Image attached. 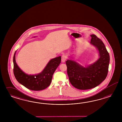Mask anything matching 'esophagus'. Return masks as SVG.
Segmentation results:
<instances>
[{"label":"esophagus","mask_w":122,"mask_h":122,"mask_svg":"<svg viewBox=\"0 0 122 122\" xmlns=\"http://www.w3.org/2000/svg\"><path fill=\"white\" fill-rule=\"evenodd\" d=\"M66 60V57L65 56L63 55V56H62V58H61L62 62L63 63H64V62H65Z\"/></svg>","instance_id":"34e87169"}]
</instances>
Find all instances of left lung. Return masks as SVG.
Returning a JSON list of instances; mask_svg holds the SVG:
<instances>
[{
	"mask_svg": "<svg viewBox=\"0 0 122 122\" xmlns=\"http://www.w3.org/2000/svg\"><path fill=\"white\" fill-rule=\"evenodd\" d=\"M90 43L99 52V58L86 67L72 60L66 61L67 73L71 84L76 89L87 90L99 85L107 76L110 56L103 42L94 34L91 35Z\"/></svg>",
	"mask_w": 122,
	"mask_h": 122,
	"instance_id": "obj_1",
	"label": "left lung"
}]
</instances>
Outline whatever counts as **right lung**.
Listing matches in <instances>:
<instances>
[{
    "label": "right lung",
    "instance_id": "right-lung-1",
    "mask_svg": "<svg viewBox=\"0 0 122 122\" xmlns=\"http://www.w3.org/2000/svg\"><path fill=\"white\" fill-rule=\"evenodd\" d=\"M15 51L13 56V72L16 80L27 89L40 91L46 89L50 85L52 76L61 61V56L51 59L43 70L37 75H28L23 72L15 62Z\"/></svg>",
    "mask_w": 122,
    "mask_h": 122
}]
</instances>
